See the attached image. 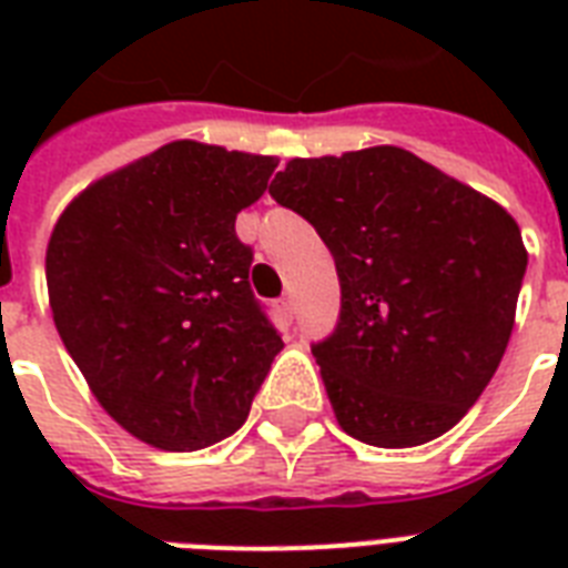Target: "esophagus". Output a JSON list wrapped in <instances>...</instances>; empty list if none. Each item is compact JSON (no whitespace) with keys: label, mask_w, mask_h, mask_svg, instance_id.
<instances>
[{"label":"esophagus","mask_w":568,"mask_h":568,"mask_svg":"<svg viewBox=\"0 0 568 568\" xmlns=\"http://www.w3.org/2000/svg\"><path fill=\"white\" fill-rule=\"evenodd\" d=\"M276 310H280V315H285V318H292V315H294L292 294H285V297H280V301H276Z\"/></svg>","instance_id":"esophagus-1"}]
</instances>
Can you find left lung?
<instances>
[{"instance_id":"left-lung-1","label":"left lung","mask_w":568,"mask_h":568,"mask_svg":"<svg viewBox=\"0 0 568 568\" xmlns=\"http://www.w3.org/2000/svg\"><path fill=\"white\" fill-rule=\"evenodd\" d=\"M267 191L336 258L342 312L312 356L342 430L377 448L448 433L510 342L519 223L400 146L292 159Z\"/></svg>"}]
</instances>
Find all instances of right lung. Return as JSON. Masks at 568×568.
<instances>
[{
  "instance_id": "add662e5",
  "label": "right lung",
  "mask_w": 568,
  "mask_h": 568,
  "mask_svg": "<svg viewBox=\"0 0 568 568\" xmlns=\"http://www.w3.org/2000/svg\"><path fill=\"white\" fill-rule=\"evenodd\" d=\"M274 168V155L173 141L88 185L49 235L58 336L102 409L153 448L239 430L283 351L235 235Z\"/></svg>"
}]
</instances>
